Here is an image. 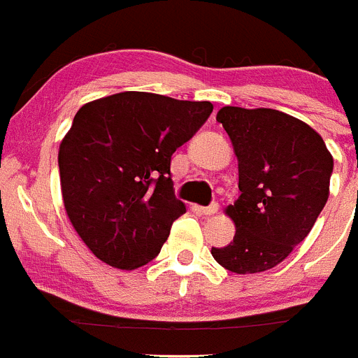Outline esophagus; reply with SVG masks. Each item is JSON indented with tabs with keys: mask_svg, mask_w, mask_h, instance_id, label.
<instances>
[{
	"mask_svg": "<svg viewBox=\"0 0 358 358\" xmlns=\"http://www.w3.org/2000/svg\"><path fill=\"white\" fill-rule=\"evenodd\" d=\"M201 211H202V215H215L218 211V204L217 202H213V204H210V206L201 208Z\"/></svg>",
	"mask_w": 358,
	"mask_h": 358,
	"instance_id": "34e87169",
	"label": "esophagus"
}]
</instances>
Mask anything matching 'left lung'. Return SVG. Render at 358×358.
I'll return each instance as SVG.
<instances>
[{"label":"left lung","mask_w":358,"mask_h":358,"mask_svg":"<svg viewBox=\"0 0 358 358\" xmlns=\"http://www.w3.org/2000/svg\"><path fill=\"white\" fill-rule=\"evenodd\" d=\"M217 122L238 159L240 197L226 208L233 242L211 255L231 273H264L314 227L330 195L334 157L314 129L281 110L227 106Z\"/></svg>","instance_id":"obj_1"}]
</instances>
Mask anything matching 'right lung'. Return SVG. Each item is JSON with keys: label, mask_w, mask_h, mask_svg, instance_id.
I'll list each match as a JSON object with an SVG mask.
<instances>
[{"label": "right lung", "mask_w": 358, "mask_h": 358, "mask_svg": "<svg viewBox=\"0 0 358 358\" xmlns=\"http://www.w3.org/2000/svg\"><path fill=\"white\" fill-rule=\"evenodd\" d=\"M211 102L143 91L78 109L59 147L69 222L98 260L123 271L159 255L186 206L173 195L172 154L211 115Z\"/></svg>", "instance_id": "obj_1"}]
</instances>
